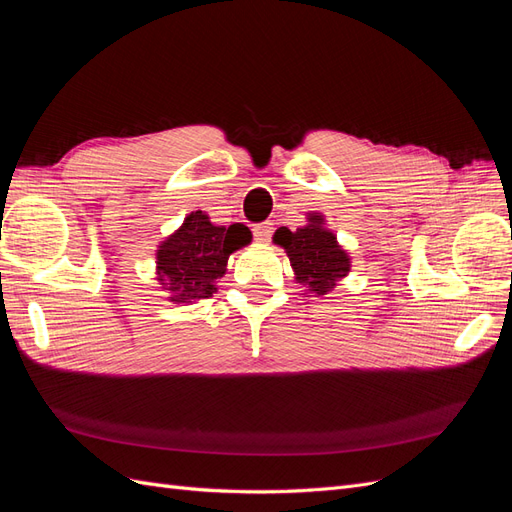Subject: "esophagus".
Segmentation results:
<instances>
[{
  "label": "esophagus",
  "instance_id": "obj_1",
  "mask_svg": "<svg viewBox=\"0 0 512 512\" xmlns=\"http://www.w3.org/2000/svg\"><path fill=\"white\" fill-rule=\"evenodd\" d=\"M252 232H254V237H256L258 241H269V237H271V232H273V224H271V222H262V224H254Z\"/></svg>",
  "mask_w": 512,
  "mask_h": 512
}]
</instances>
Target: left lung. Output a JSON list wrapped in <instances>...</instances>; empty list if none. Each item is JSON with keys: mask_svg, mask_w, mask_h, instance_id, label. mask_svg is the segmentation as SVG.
<instances>
[{"mask_svg": "<svg viewBox=\"0 0 512 512\" xmlns=\"http://www.w3.org/2000/svg\"><path fill=\"white\" fill-rule=\"evenodd\" d=\"M307 226L288 230L277 228L273 241L282 245L290 265L294 269V280L307 286V290L320 297L335 288V282L342 280L350 271V258L337 243L331 230L324 228V218L318 213H309Z\"/></svg>", "mask_w": 512, "mask_h": 512, "instance_id": "8db88e82", "label": "left lung"}]
</instances>
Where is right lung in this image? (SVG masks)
<instances>
[{
  "label": "right lung",
  "instance_id": "add662e5",
  "mask_svg": "<svg viewBox=\"0 0 512 512\" xmlns=\"http://www.w3.org/2000/svg\"><path fill=\"white\" fill-rule=\"evenodd\" d=\"M252 241L243 224L215 226L209 215L194 211L158 250V280L173 303H192L215 292L232 252Z\"/></svg>",
  "mask_w": 512,
  "mask_h": 512
}]
</instances>
